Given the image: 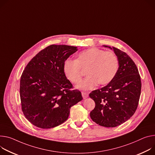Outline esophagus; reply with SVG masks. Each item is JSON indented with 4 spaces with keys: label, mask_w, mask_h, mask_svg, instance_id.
<instances>
[{
    "label": "esophagus",
    "mask_w": 155,
    "mask_h": 155,
    "mask_svg": "<svg viewBox=\"0 0 155 155\" xmlns=\"http://www.w3.org/2000/svg\"><path fill=\"white\" fill-rule=\"evenodd\" d=\"M81 94H82V96H83V97L84 98V99H85V98H87V97H88V93L82 92V93H81Z\"/></svg>",
    "instance_id": "esophagus-1"
}]
</instances>
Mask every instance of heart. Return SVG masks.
<instances>
[{"label": "heart", "mask_w": 155, "mask_h": 155, "mask_svg": "<svg viewBox=\"0 0 155 155\" xmlns=\"http://www.w3.org/2000/svg\"><path fill=\"white\" fill-rule=\"evenodd\" d=\"M118 68L119 60L114 52L95 48L80 52L76 60L66 59L63 65L66 77L75 84L81 80V70H87L88 77L77 86L84 90H91L98 83L100 85H107L115 77Z\"/></svg>", "instance_id": "heart-1"}]
</instances>
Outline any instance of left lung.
Returning a JSON list of instances; mask_svg holds the SVG:
<instances>
[{
	"instance_id": "1",
	"label": "left lung",
	"mask_w": 155,
	"mask_h": 155,
	"mask_svg": "<svg viewBox=\"0 0 155 155\" xmlns=\"http://www.w3.org/2000/svg\"><path fill=\"white\" fill-rule=\"evenodd\" d=\"M113 49L119 60L117 72L109 83L90 93L95 103L90 117L97 124L115 127L129 120L137 110L142 83L138 68L132 59L120 49Z\"/></svg>"
}]
</instances>
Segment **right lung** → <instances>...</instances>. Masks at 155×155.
<instances>
[{
  "label": "right lung",
  "mask_w": 155,
  "mask_h": 155,
  "mask_svg": "<svg viewBox=\"0 0 155 155\" xmlns=\"http://www.w3.org/2000/svg\"><path fill=\"white\" fill-rule=\"evenodd\" d=\"M77 50L67 45L49 46L23 70L20 83L21 109L27 120L38 127L46 129L62 124L68 119L70 107L83 100L63 70L64 61Z\"/></svg>",
  "instance_id": "1"
}]
</instances>
